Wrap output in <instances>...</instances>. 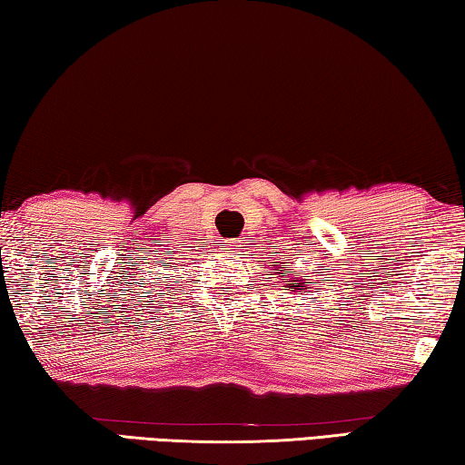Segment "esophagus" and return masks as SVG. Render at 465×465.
I'll list each match as a JSON object with an SVG mask.
<instances>
[{"label":"esophagus","instance_id":"1","mask_svg":"<svg viewBox=\"0 0 465 465\" xmlns=\"http://www.w3.org/2000/svg\"><path fill=\"white\" fill-rule=\"evenodd\" d=\"M223 249L228 251V253H232V251L239 249V241H223Z\"/></svg>","mask_w":465,"mask_h":465}]
</instances>
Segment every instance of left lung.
<instances>
[{
	"label": "left lung",
	"mask_w": 465,
	"mask_h": 465,
	"mask_svg": "<svg viewBox=\"0 0 465 465\" xmlns=\"http://www.w3.org/2000/svg\"><path fill=\"white\" fill-rule=\"evenodd\" d=\"M309 284H315V282H299V286L294 288V292L299 291V292H304V286H309Z\"/></svg>",
	"instance_id": "8db88e82"
}]
</instances>
